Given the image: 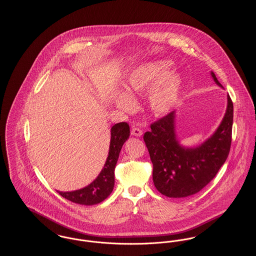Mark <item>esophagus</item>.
<instances>
[{
    "label": "esophagus",
    "mask_w": 256,
    "mask_h": 256,
    "mask_svg": "<svg viewBox=\"0 0 256 256\" xmlns=\"http://www.w3.org/2000/svg\"><path fill=\"white\" fill-rule=\"evenodd\" d=\"M132 134L134 135V136H136V137H140L142 134H143V132H142V130H140L139 128H134L132 130Z\"/></svg>",
    "instance_id": "34e87169"
}]
</instances>
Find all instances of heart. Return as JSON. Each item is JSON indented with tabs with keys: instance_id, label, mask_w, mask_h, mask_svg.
<instances>
[{
	"instance_id": "1",
	"label": "heart",
	"mask_w": 256,
	"mask_h": 256,
	"mask_svg": "<svg viewBox=\"0 0 256 256\" xmlns=\"http://www.w3.org/2000/svg\"><path fill=\"white\" fill-rule=\"evenodd\" d=\"M168 61H154L143 64L128 74L124 91L116 98L117 106L122 110L132 111L134 102L130 97L142 94L148 90V104L158 115L170 112L176 104L182 88V78L176 73L168 72Z\"/></svg>"
}]
</instances>
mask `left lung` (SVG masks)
<instances>
[{"label": "left lung", "instance_id": "left-lung-1", "mask_svg": "<svg viewBox=\"0 0 256 256\" xmlns=\"http://www.w3.org/2000/svg\"><path fill=\"white\" fill-rule=\"evenodd\" d=\"M211 76L222 87L215 74L211 72ZM174 118L176 112L172 111L152 122L143 138L154 166L152 178L156 189L169 198H185L204 188L228 158L232 145L233 104L228 95V108L219 128L195 148L180 144Z\"/></svg>", "mask_w": 256, "mask_h": 256}]
</instances>
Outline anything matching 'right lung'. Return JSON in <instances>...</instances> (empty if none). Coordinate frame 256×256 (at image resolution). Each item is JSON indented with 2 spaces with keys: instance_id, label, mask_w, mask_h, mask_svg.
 <instances>
[{
  "instance_id": "1",
  "label": "right lung",
  "mask_w": 256,
  "mask_h": 256,
  "mask_svg": "<svg viewBox=\"0 0 256 256\" xmlns=\"http://www.w3.org/2000/svg\"><path fill=\"white\" fill-rule=\"evenodd\" d=\"M130 126L128 122L115 124L111 128L108 156L97 178L80 190L71 192L58 191V193L66 200L82 206H93L104 200L113 191L115 166L122 145L130 137Z\"/></svg>"
}]
</instances>
